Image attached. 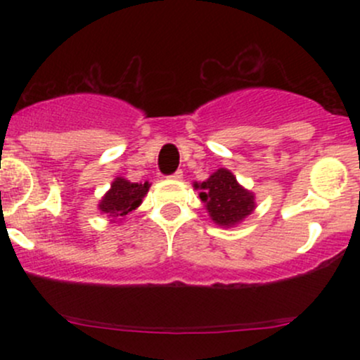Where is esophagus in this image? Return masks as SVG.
<instances>
[{"label":"esophagus","instance_id":"1","mask_svg":"<svg viewBox=\"0 0 360 360\" xmlns=\"http://www.w3.org/2000/svg\"><path fill=\"white\" fill-rule=\"evenodd\" d=\"M169 177H171V179H183V171H181V169H177V171L172 172Z\"/></svg>","mask_w":360,"mask_h":360}]
</instances>
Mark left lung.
I'll list each match as a JSON object with an SVG mask.
<instances>
[{
  "mask_svg": "<svg viewBox=\"0 0 360 360\" xmlns=\"http://www.w3.org/2000/svg\"><path fill=\"white\" fill-rule=\"evenodd\" d=\"M196 188L200 186L196 184ZM200 198L218 225H235L254 210L252 193L245 191L226 169H218L210 179L201 183Z\"/></svg>",
  "mask_w": 360,
  "mask_h": 360,
  "instance_id": "left-lung-1",
  "label": "left lung"
}]
</instances>
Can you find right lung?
<instances>
[{"instance_id":"1","label":"right lung","mask_w":360,"mask_h":360,"mask_svg":"<svg viewBox=\"0 0 360 360\" xmlns=\"http://www.w3.org/2000/svg\"><path fill=\"white\" fill-rule=\"evenodd\" d=\"M147 191L148 183H130V181L117 177V181L111 184L110 191L101 200L100 210L113 220L123 218L142 203V198L146 196Z\"/></svg>"}]
</instances>
